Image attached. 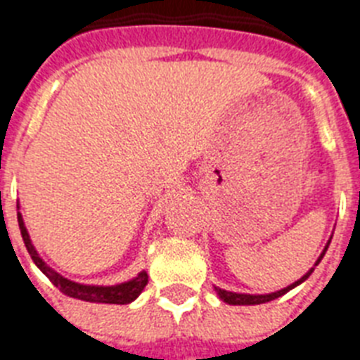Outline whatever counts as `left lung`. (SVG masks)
<instances>
[{"mask_svg": "<svg viewBox=\"0 0 360 360\" xmlns=\"http://www.w3.org/2000/svg\"><path fill=\"white\" fill-rule=\"evenodd\" d=\"M329 243H330V240H329ZM329 243L325 245L323 252H321V256L318 257V262L314 263V267H316V265H318V263L321 262V257L325 256V252H327V248H329ZM314 267L310 269V271H308V273L304 274V276H301V278L297 280V282L290 284V285H288V288H284V290L273 291V293H263V295H250V293H236V291L222 290V288H217V285H214V291H217V295H219L220 299H222V301H224V302H228V304H239V307H243V304H245V307H248V304H263V302L274 301V299H278V297L285 295V293H288V291H290V290H293L295 285L302 284V282H304V280H307L308 276H310V274L314 273Z\"/></svg>", "mask_w": 360, "mask_h": 360, "instance_id": "1", "label": "left lung"}]
</instances>
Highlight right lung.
<instances>
[{"label": "right lung", "mask_w": 360, "mask_h": 360, "mask_svg": "<svg viewBox=\"0 0 360 360\" xmlns=\"http://www.w3.org/2000/svg\"><path fill=\"white\" fill-rule=\"evenodd\" d=\"M18 209V226H20V233H22V239H24V245L30 252L31 259L35 262V265L41 269L42 273L46 274L50 282H52L56 288H59V291H63L65 295L75 297V299H80V301L87 302H104V304H129L140 295L143 288L147 284V273L141 271L138 273V276H134L129 282H123V284H115V285H87V284H78V282H72V280L65 278L58 271H53L50 265L44 263L39 252L35 250V246L31 243L30 233L25 230L24 219H22V213H20V205H16Z\"/></svg>", "instance_id": "obj_1"}]
</instances>
